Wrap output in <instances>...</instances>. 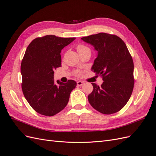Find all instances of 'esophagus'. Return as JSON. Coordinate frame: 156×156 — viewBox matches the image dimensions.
<instances>
[{"mask_svg":"<svg viewBox=\"0 0 156 156\" xmlns=\"http://www.w3.org/2000/svg\"><path fill=\"white\" fill-rule=\"evenodd\" d=\"M77 85L78 86H82L83 84H84V82L83 81H77Z\"/></svg>","mask_w":156,"mask_h":156,"instance_id":"esophagus-1","label":"esophagus"}]
</instances>
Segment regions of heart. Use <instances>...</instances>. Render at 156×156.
I'll list each match as a JSON object with an SVG mask.
<instances>
[{
  "mask_svg": "<svg viewBox=\"0 0 156 156\" xmlns=\"http://www.w3.org/2000/svg\"><path fill=\"white\" fill-rule=\"evenodd\" d=\"M77 51L79 53H84V52L90 51V49L88 47L84 45H78L77 46ZM75 75H77V76H80L81 75V70H76L75 72Z\"/></svg>",
  "mask_w": 156,
  "mask_h": 156,
  "instance_id": "obj_1",
  "label": "heart"
}]
</instances>
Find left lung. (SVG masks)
<instances>
[{
	"mask_svg": "<svg viewBox=\"0 0 156 156\" xmlns=\"http://www.w3.org/2000/svg\"><path fill=\"white\" fill-rule=\"evenodd\" d=\"M81 39L98 51L92 69L103 81L101 87L92 83L90 104L102 114L119 112L129 100L135 82L133 61L126 44L119 36L105 32Z\"/></svg>",
	"mask_w": 156,
	"mask_h": 156,
	"instance_id": "8db88e82",
	"label": "left lung"
}]
</instances>
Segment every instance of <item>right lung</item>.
<instances>
[{
  "instance_id": "add662e5",
  "label": "right lung",
  "mask_w": 156,
  "mask_h": 156,
  "mask_svg": "<svg viewBox=\"0 0 156 156\" xmlns=\"http://www.w3.org/2000/svg\"><path fill=\"white\" fill-rule=\"evenodd\" d=\"M75 37L47 35L33 40L21 62L23 93L31 107L40 115L52 116L67 105L77 86L73 80L54 82V71L61 66L60 52Z\"/></svg>"
}]
</instances>
